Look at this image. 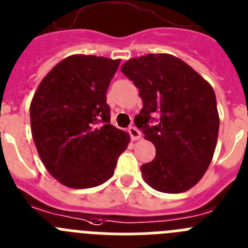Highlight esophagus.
Instances as JSON below:
<instances>
[{
  "mask_svg": "<svg viewBox=\"0 0 248 248\" xmlns=\"http://www.w3.org/2000/svg\"><path fill=\"white\" fill-rule=\"evenodd\" d=\"M129 134H130L133 140H139L141 138V133H140V130L136 126H130L129 128Z\"/></svg>",
  "mask_w": 248,
  "mask_h": 248,
  "instance_id": "34e87169",
  "label": "esophagus"
}]
</instances>
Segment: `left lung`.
Here are the masks:
<instances>
[{
    "label": "left lung",
    "instance_id": "obj_1",
    "mask_svg": "<svg viewBox=\"0 0 248 248\" xmlns=\"http://www.w3.org/2000/svg\"><path fill=\"white\" fill-rule=\"evenodd\" d=\"M122 72L139 88L142 109L135 125L156 147L155 158L141 166L154 189L182 193L194 187L213 160L219 113L210 83L170 54H147L123 63ZM160 117L149 126L151 115Z\"/></svg>",
    "mask_w": 248,
    "mask_h": 248
}]
</instances>
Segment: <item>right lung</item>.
I'll list each match as a JSON object with an SVG mask.
<instances>
[{
    "instance_id": "add662e5",
    "label": "right lung",
    "mask_w": 248,
    "mask_h": 248,
    "mask_svg": "<svg viewBox=\"0 0 248 248\" xmlns=\"http://www.w3.org/2000/svg\"><path fill=\"white\" fill-rule=\"evenodd\" d=\"M120 60L76 54L42 79L31 108V136L40 160L61 185L82 189L114 174L130 136L110 124L107 90Z\"/></svg>"
}]
</instances>
